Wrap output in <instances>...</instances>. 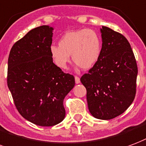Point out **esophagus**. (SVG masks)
<instances>
[{
    "label": "esophagus",
    "instance_id": "34e87169",
    "mask_svg": "<svg viewBox=\"0 0 146 146\" xmlns=\"http://www.w3.org/2000/svg\"><path fill=\"white\" fill-rule=\"evenodd\" d=\"M75 82H76V84H78L80 83V77L79 76H75Z\"/></svg>",
    "mask_w": 146,
    "mask_h": 146
}]
</instances>
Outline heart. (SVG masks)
<instances>
[{"instance_id": "1", "label": "heart", "mask_w": 146, "mask_h": 146, "mask_svg": "<svg viewBox=\"0 0 146 146\" xmlns=\"http://www.w3.org/2000/svg\"><path fill=\"white\" fill-rule=\"evenodd\" d=\"M101 39L93 29L72 30L65 33L59 41V46H51L49 53L57 67L67 68L72 59L85 70H90L98 62L101 54Z\"/></svg>"}]
</instances>
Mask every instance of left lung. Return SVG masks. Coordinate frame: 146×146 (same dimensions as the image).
I'll return each mask as SVG.
<instances>
[{
	"label": "left lung",
	"instance_id": "left-lung-1",
	"mask_svg": "<svg viewBox=\"0 0 146 146\" xmlns=\"http://www.w3.org/2000/svg\"><path fill=\"white\" fill-rule=\"evenodd\" d=\"M101 54L98 62L80 78L87 89L90 114L110 120L121 114L133 102L136 93L138 67L127 38L102 26Z\"/></svg>",
	"mask_w": 146,
	"mask_h": 146
}]
</instances>
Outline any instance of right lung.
Masks as SVG:
<instances>
[{
	"label": "right lung",
	"instance_id": "1",
	"mask_svg": "<svg viewBox=\"0 0 146 146\" xmlns=\"http://www.w3.org/2000/svg\"><path fill=\"white\" fill-rule=\"evenodd\" d=\"M52 32L48 25L29 31L14 44L7 63V87L16 108L25 119L45 127L64 119L63 100L75 85L74 76L52 59Z\"/></svg>",
	"mask_w": 146,
	"mask_h": 146
}]
</instances>
